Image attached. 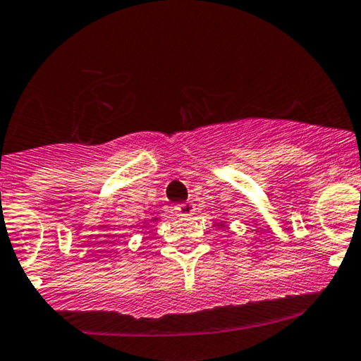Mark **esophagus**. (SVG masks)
<instances>
[{"instance_id": "34e87169", "label": "esophagus", "mask_w": 361, "mask_h": 361, "mask_svg": "<svg viewBox=\"0 0 361 361\" xmlns=\"http://www.w3.org/2000/svg\"><path fill=\"white\" fill-rule=\"evenodd\" d=\"M195 212V204L192 202H185V204H178L175 207V214L180 215V217H190Z\"/></svg>"}]
</instances>
